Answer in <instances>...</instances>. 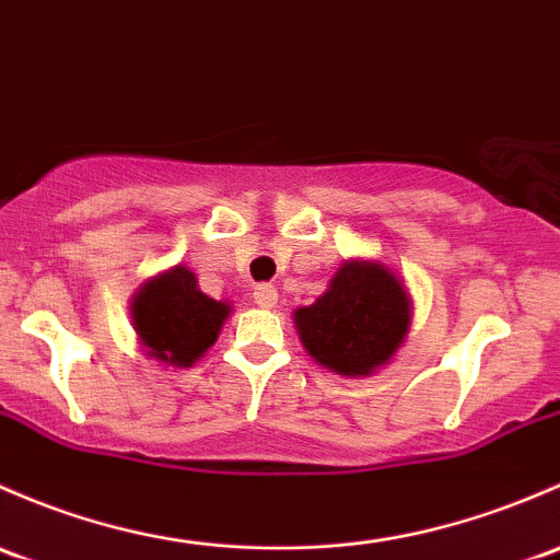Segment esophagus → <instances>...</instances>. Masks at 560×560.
Returning <instances> with one entry per match:
<instances>
[{
  "label": "esophagus",
  "mask_w": 560,
  "mask_h": 560,
  "mask_svg": "<svg viewBox=\"0 0 560 560\" xmlns=\"http://www.w3.org/2000/svg\"><path fill=\"white\" fill-rule=\"evenodd\" d=\"M252 298H255V303L260 305V308H273L276 300H279V292H276V287L270 284H257L255 292H252Z\"/></svg>",
  "instance_id": "1"
}]
</instances>
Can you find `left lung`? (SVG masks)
Segmentation results:
<instances>
[{"mask_svg":"<svg viewBox=\"0 0 560 560\" xmlns=\"http://www.w3.org/2000/svg\"><path fill=\"white\" fill-rule=\"evenodd\" d=\"M405 287L378 262H346L295 325L305 351L340 375H368L392 359L408 332Z\"/></svg>","mask_w":560,"mask_h":560,"instance_id":"obj_1","label":"left lung"}]
</instances>
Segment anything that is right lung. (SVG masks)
<instances>
[{
	"mask_svg": "<svg viewBox=\"0 0 560 560\" xmlns=\"http://www.w3.org/2000/svg\"><path fill=\"white\" fill-rule=\"evenodd\" d=\"M131 314L150 357L187 368L214 343L231 308L203 295L196 276L176 265L141 287Z\"/></svg>",
	"mask_w": 560,
	"mask_h": 560,
	"instance_id": "add662e5",
	"label": "right lung"
}]
</instances>
